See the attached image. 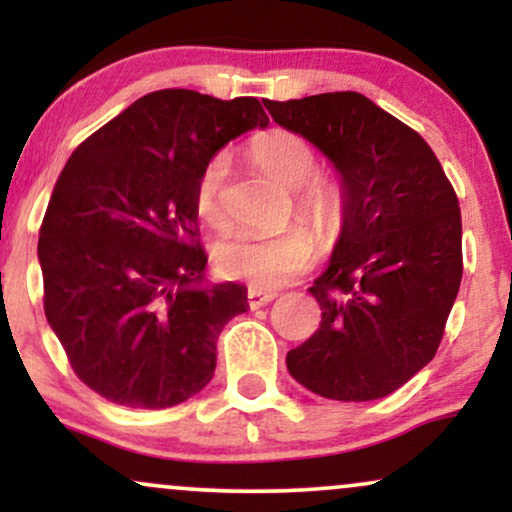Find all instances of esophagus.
<instances>
[{
	"instance_id": "obj_1",
	"label": "esophagus",
	"mask_w": 512,
	"mask_h": 512,
	"mask_svg": "<svg viewBox=\"0 0 512 512\" xmlns=\"http://www.w3.org/2000/svg\"><path fill=\"white\" fill-rule=\"evenodd\" d=\"M274 301V293L272 291H257V289H250L248 291V305L252 310L257 308H264L267 303Z\"/></svg>"
}]
</instances>
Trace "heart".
<instances>
[{"instance_id": "1", "label": "heart", "mask_w": 512, "mask_h": 512, "mask_svg": "<svg viewBox=\"0 0 512 512\" xmlns=\"http://www.w3.org/2000/svg\"><path fill=\"white\" fill-rule=\"evenodd\" d=\"M252 161L269 178L296 190V209L322 231H332L344 216L346 195L342 182L330 175H317V158L301 134L289 129H269L250 142ZM228 173L226 154L207 161L197 178L195 211L209 226L223 221V182ZM315 260V238L308 228L293 226L276 236L228 233L214 245V262L228 279L248 281L252 286L274 289L293 276L303 274Z\"/></svg>"}]
</instances>
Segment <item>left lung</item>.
<instances>
[{
  "mask_svg": "<svg viewBox=\"0 0 512 512\" xmlns=\"http://www.w3.org/2000/svg\"><path fill=\"white\" fill-rule=\"evenodd\" d=\"M337 168L344 223L310 286L322 322L286 354L315 395L387 397L436 356L462 281L460 202L419 132L356 91L264 101Z\"/></svg>",
  "mask_w": 512,
  "mask_h": 512,
  "instance_id": "8db88e82",
  "label": "left lung"
}]
</instances>
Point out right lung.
<instances>
[{
  "label": "right lung",
  "instance_id": "add662e5",
  "mask_svg": "<svg viewBox=\"0 0 512 512\" xmlns=\"http://www.w3.org/2000/svg\"><path fill=\"white\" fill-rule=\"evenodd\" d=\"M267 125L257 98L163 88L69 156L40 226L43 305L76 378L108 402L175 407L214 375L248 298L204 279L195 187L223 144Z\"/></svg>",
  "mask_w": 512,
  "mask_h": 512
}]
</instances>
